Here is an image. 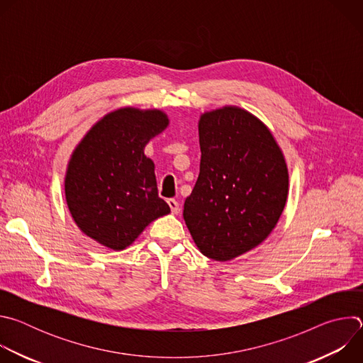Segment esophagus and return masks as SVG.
Masks as SVG:
<instances>
[{"label":"esophagus","mask_w":363,"mask_h":363,"mask_svg":"<svg viewBox=\"0 0 363 363\" xmlns=\"http://www.w3.org/2000/svg\"><path fill=\"white\" fill-rule=\"evenodd\" d=\"M168 205H169V208H171L172 214H178V213L181 211V208H179V203H178V201H177V199H174V198L168 199Z\"/></svg>","instance_id":"34e87169"}]
</instances>
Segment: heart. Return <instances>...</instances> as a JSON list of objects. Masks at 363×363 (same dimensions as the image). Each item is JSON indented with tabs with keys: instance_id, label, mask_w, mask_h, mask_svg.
I'll return each instance as SVG.
<instances>
[{
	"instance_id": "1",
	"label": "heart",
	"mask_w": 363,
	"mask_h": 363,
	"mask_svg": "<svg viewBox=\"0 0 363 363\" xmlns=\"http://www.w3.org/2000/svg\"><path fill=\"white\" fill-rule=\"evenodd\" d=\"M0 186H1V185H0Z\"/></svg>"
}]
</instances>
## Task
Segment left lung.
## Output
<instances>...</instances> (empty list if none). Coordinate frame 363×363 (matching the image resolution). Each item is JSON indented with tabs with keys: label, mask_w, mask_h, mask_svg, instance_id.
Wrapping results in <instances>:
<instances>
[{
	"label": "left lung",
	"mask_w": 363,
	"mask_h": 363,
	"mask_svg": "<svg viewBox=\"0 0 363 363\" xmlns=\"http://www.w3.org/2000/svg\"><path fill=\"white\" fill-rule=\"evenodd\" d=\"M201 164L184 220L199 251L228 262L260 245L287 201L289 171L269 128L224 106L199 118Z\"/></svg>",
	"instance_id": "obj_1"
}]
</instances>
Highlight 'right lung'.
Instances as JSON below:
<instances>
[{"label":"right lung","instance_id":"obj_1","mask_svg":"<svg viewBox=\"0 0 363 363\" xmlns=\"http://www.w3.org/2000/svg\"><path fill=\"white\" fill-rule=\"evenodd\" d=\"M168 125L162 111L122 108L103 116L76 146L65 192L74 223L87 237L121 251L153 220L171 213L158 195L155 165L143 153Z\"/></svg>","mask_w":363,"mask_h":363}]
</instances>
